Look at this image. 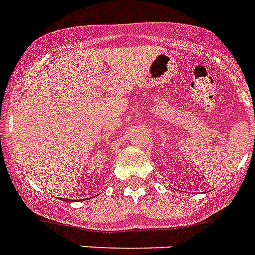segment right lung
Here are the masks:
<instances>
[{
  "mask_svg": "<svg viewBox=\"0 0 255 255\" xmlns=\"http://www.w3.org/2000/svg\"><path fill=\"white\" fill-rule=\"evenodd\" d=\"M67 202H68V199H67Z\"/></svg>",
  "mask_w": 255,
  "mask_h": 255,
  "instance_id": "obj_1",
  "label": "right lung"
}]
</instances>
